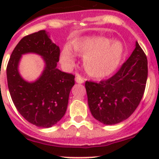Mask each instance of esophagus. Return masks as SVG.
Masks as SVG:
<instances>
[{
	"label": "esophagus",
	"mask_w": 159,
	"mask_h": 159,
	"mask_svg": "<svg viewBox=\"0 0 159 159\" xmlns=\"http://www.w3.org/2000/svg\"><path fill=\"white\" fill-rule=\"evenodd\" d=\"M75 82L78 83V84H83V83H84V79L81 75H77L75 77Z\"/></svg>",
	"instance_id": "obj_1"
}]
</instances>
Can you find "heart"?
Here are the masks:
<instances>
[{
    "label": "heart",
    "mask_w": 159,
    "mask_h": 159,
    "mask_svg": "<svg viewBox=\"0 0 159 159\" xmlns=\"http://www.w3.org/2000/svg\"><path fill=\"white\" fill-rule=\"evenodd\" d=\"M73 52L84 57V64L87 72L95 77H103L116 71L124 52L120 41H111L104 36H85L71 43ZM61 63L66 67L75 64V56L67 46L60 53Z\"/></svg>",
    "instance_id": "b5f03b06"
}]
</instances>
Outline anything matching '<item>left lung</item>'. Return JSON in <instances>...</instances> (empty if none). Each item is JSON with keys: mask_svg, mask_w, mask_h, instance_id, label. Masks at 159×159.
Segmentation results:
<instances>
[{"mask_svg": "<svg viewBox=\"0 0 159 159\" xmlns=\"http://www.w3.org/2000/svg\"><path fill=\"white\" fill-rule=\"evenodd\" d=\"M147 59L138 42L128 60L107 80L86 81L90 111L95 119L114 125L128 119L139 104L145 92Z\"/></svg>", "mask_w": 159, "mask_h": 159, "instance_id": "obj_1", "label": "left lung"}]
</instances>
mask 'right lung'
Returning <instances> with one entry per match:
<instances>
[{
	"label": "right lung",
	"mask_w": 159,
	"mask_h": 159,
	"mask_svg": "<svg viewBox=\"0 0 159 159\" xmlns=\"http://www.w3.org/2000/svg\"><path fill=\"white\" fill-rule=\"evenodd\" d=\"M36 53L46 62L42 76L33 83L25 81L18 71V64L25 53ZM60 50L45 30L25 36L12 51L6 68L11 98L19 113L28 122L48 128L57 124L65 114L75 75L57 68Z\"/></svg>",
	"instance_id": "1"
}]
</instances>
